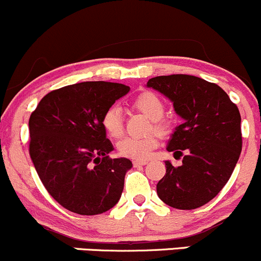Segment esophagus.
Listing matches in <instances>:
<instances>
[{
    "label": "esophagus",
    "mask_w": 261,
    "mask_h": 261,
    "mask_svg": "<svg viewBox=\"0 0 261 261\" xmlns=\"http://www.w3.org/2000/svg\"><path fill=\"white\" fill-rule=\"evenodd\" d=\"M148 163V161H133V165L134 167H141V165H145Z\"/></svg>",
    "instance_id": "1"
}]
</instances>
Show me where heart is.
Listing matches in <instances>:
<instances>
[{"label": "heart", "mask_w": 261, "mask_h": 261, "mask_svg": "<svg viewBox=\"0 0 261 261\" xmlns=\"http://www.w3.org/2000/svg\"><path fill=\"white\" fill-rule=\"evenodd\" d=\"M134 106L153 120L154 129L164 133L168 124L162 119L164 113V102L153 92H144L134 100ZM102 125L106 133L112 138H119L123 134L122 109L118 106H112L102 117ZM158 145V136L150 133L145 137H127L118 143V150L122 155L128 158L144 161L150 155L152 150Z\"/></svg>", "instance_id": "1"}]
</instances>
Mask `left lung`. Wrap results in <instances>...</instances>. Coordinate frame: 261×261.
<instances>
[{
    "instance_id": "obj_1",
    "label": "left lung",
    "mask_w": 261,
    "mask_h": 261,
    "mask_svg": "<svg viewBox=\"0 0 261 261\" xmlns=\"http://www.w3.org/2000/svg\"><path fill=\"white\" fill-rule=\"evenodd\" d=\"M147 87L167 97L183 119L167 150L174 156L187 153L180 167L165 161L167 173L156 194L172 208H199L217 197L238 163L243 144L239 109L219 86L195 75H159Z\"/></svg>"
}]
</instances>
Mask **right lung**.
I'll list each match as a JSON object with an SVG mask.
<instances>
[{"instance_id": "1", "label": "right lung", "mask_w": 261, "mask_h": 261, "mask_svg": "<svg viewBox=\"0 0 261 261\" xmlns=\"http://www.w3.org/2000/svg\"><path fill=\"white\" fill-rule=\"evenodd\" d=\"M129 87L82 82L49 92L31 114L30 155L47 192L69 212L97 215L119 201L127 158H109L102 117Z\"/></svg>"}]
</instances>
